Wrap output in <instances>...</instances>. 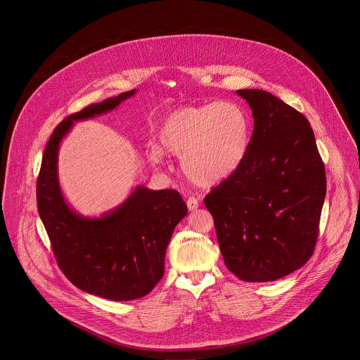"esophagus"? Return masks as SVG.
<instances>
[{
	"label": "esophagus",
	"instance_id": "esophagus-1",
	"mask_svg": "<svg viewBox=\"0 0 360 360\" xmlns=\"http://www.w3.org/2000/svg\"><path fill=\"white\" fill-rule=\"evenodd\" d=\"M187 206H188V209H190V210H195V209L200 206V201H198V198H195V197H188V200H187Z\"/></svg>",
	"mask_w": 360,
	"mask_h": 360
}]
</instances>
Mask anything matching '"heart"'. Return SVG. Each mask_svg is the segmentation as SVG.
<instances>
[{"label": "heart", "instance_id": "1", "mask_svg": "<svg viewBox=\"0 0 360 360\" xmlns=\"http://www.w3.org/2000/svg\"><path fill=\"white\" fill-rule=\"evenodd\" d=\"M251 122L237 103H212L180 106L169 112L159 127L160 146L181 156L184 173L197 184L212 186L231 176L248 153ZM153 163L163 162V153L153 147Z\"/></svg>", "mask_w": 360, "mask_h": 360}]
</instances>
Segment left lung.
I'll list each match as a JSON object with an SVG mask.
<instances>
[{
	"label": "left lung",
	"instance_id": "1",
	"mask_svg": "<svg viewBox=\"0 0 360 360\" xmlns=\"http://www.w3.org/2000/svg\"><path fill=\"white\" fill-rule=\"evenodd\" d=\"M237 94L254 115L248 153L204 202L226 267L243 281H274L304 266L314 251L326 170L301 112L264 90Z\"/></svg>",
	"mask_w": 360,
	"mask_h": 360
}]
</instances>
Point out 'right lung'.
<instances>
[{
    "instance_id": "obj_1",
    "label": "right lung",
    "mask_w": 360,
    "mask_h": 360,
    "mask_svg": "<svg viewBox=\"0 0 360 360\" xmlns=\"http://www.w3.org/2000/svg\"><path fill=\"white\" fill-rule=\"evenodd\" d=\"M136 90L91 103L65 117L52 131L37 177V207L59 269L77 288L112 301L153 291L163 276L165 254L187 205L176 190L137 187L115 210L87 219L63 200L58 183V148L75 120L115 109Z\"/></svg>"
}]
</instances>
